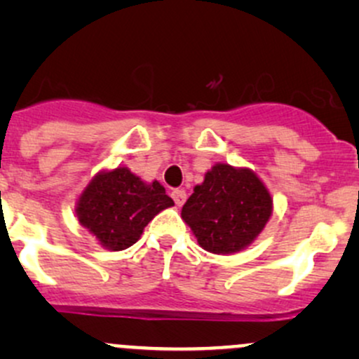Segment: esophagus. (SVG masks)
I'll return each instance as SVG.
<instances>
[{
    "mask_svg": "<svg viewBox=\"0 0 359 359\" xmlns=\"http://www.w3.org/2000/svg\"><path fill=\"white\" fill-rule=\"evenodd\" d=\"M172 199L175 201V204L179 205H184L185 199H187V194H185L184 189H175V191H172Z\"/></svg>",
    "mask_w": 359,
    "mask_h": 359,
    "instance_id": "1",
    "label": "esophagus"
}]
</instances>
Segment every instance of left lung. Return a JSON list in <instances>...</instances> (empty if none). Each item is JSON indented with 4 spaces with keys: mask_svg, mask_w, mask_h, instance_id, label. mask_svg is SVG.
Listing matches in <instances>:
<instances>
[{
    "mask_svg": "<svg viewBox=\"0 0 359 359\" xmlns=\"http://www.w3.org/2000/svg\"><path fill=\"white\" fill-rule=\"evenodd\" d=\"M271 212V194L251 168L216 163L194 187L180 216L201 248L233 255L257 240Z\"/></svg>",
    "mask_w": 359,
    "mask_h": 359,
    "instance_id": "8db88e82",
    "label": "left lung"
}]
</instances>
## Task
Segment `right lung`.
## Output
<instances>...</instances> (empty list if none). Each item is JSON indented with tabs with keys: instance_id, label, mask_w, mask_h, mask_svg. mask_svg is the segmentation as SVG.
Returning a JSON list of instances; mask_svg holds the SVG:
<instances>
[{
	"instance_id": "1",
	"label": "right lung",
	"mask_w": 359,
	"mask_h": 359,
	"mask_svg": "<svg viewBox=\"0 0 359 359\" xmlns=\"http://www.w3.org/2000/svg\"><path fill=\"white\" fill-rule=\"evenodd\" d=\"M174 201L158 180L145 182L128 167L100 170L77 197L76 216L102 248L121 251L135 245L145 226Z\"/></svg>"
}]
</instances>
